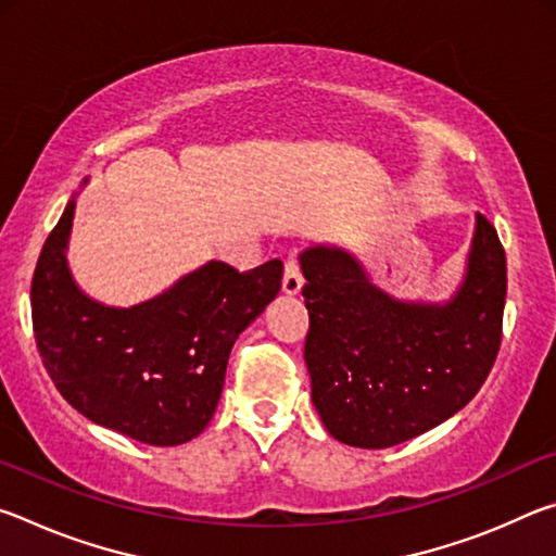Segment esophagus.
Segmentation results:
<instances>
[{"mask_svg":"<svg viewBox=\"0 0 556 556\" xmlns=\"http://www.w3.org/2000/svg\"><path fill=\"white\" fill-rule=\"evenodd\" d=\"M301 287H304V279H301V275H299L296 260L289 257L285 265V279H281V291H285L287 296H299Z\"/></svg>","mask_w":556,"mask_h":556,"instance_id":"obj_1","label":"esophagus"}]
</instances>
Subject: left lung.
I'll return each mask as SVG.
<instances>
[{
	"instance_id": "8db88e82",
	"label": "left lung",
	"mask_w": 556,
	"mask_h": 556,
	"mask_svg": "<svg viewBox=\"0 0 556 556\" xmlns=\"http://www.w3.org/2000/svg\"><path fill=\"white\" fill-rule=\"evenodd\" d=\"M308 308L312 402L333 439L388 448L425 434L476 397L501 348L505 250L476 213L464 277L444 301L397 299L341 244L299 255Z\"/></svg>"
}]
</instances>
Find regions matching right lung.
Wrapping results in <instances>:
<instances>
[{"label":"right lung","mask_w":556,"mask_h":556,"mask_svg":"<svg viewBox=\"0 0 556 556\" xmlns=\"http://www.w3.org/2000/svg\"><path fill=\"white\" fill-rule=\"evenodd\" d=\"M80 191L34 271L41 361L63 400L96 425L149 446L186 444L213 419L232 343L279 294L281 262L240 275L208 260L152 299L102 304L80 289L68 265Z\"/></svg>","instance_id":"add662e5"}]
</instances>
